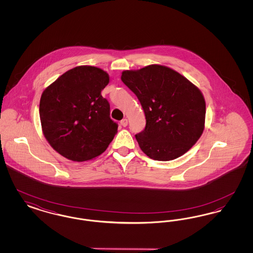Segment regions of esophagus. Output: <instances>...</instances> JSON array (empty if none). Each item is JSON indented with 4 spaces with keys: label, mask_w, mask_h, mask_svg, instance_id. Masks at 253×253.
Here are the masks:
<instances>
[{
    "label": "esophagus",
    "mask_w": 253,
    "mask_h": 253,
    "mask_svg": "<svg viewBox=\"0 0 253 253\" xmlns=\"http://www.w3.org/2000/svg\"><path fill=\"white\" fill-rule=\"evenodd\" d=\"M121 124L123 127H126L128 125V120L127 119H123L122 121H121Z\"/></svg>",
    "instance_id": "esophagus-1"
}]
</instances>
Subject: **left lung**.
<instances>
[{
    "label": "left lung",
    "instance_id": "8db88e82",
    "mask_svg": "<svg viewBox=\"0 0 253 253\" xmlns=\"http://www.w3.org/2000/svg\"><path fill=\"white\" fill-rule=\"evenodd\" d=\"M121 81L137 96L144 111L146 126L135 138L145 155L169 161L196 143L204 131L206 103L195 85L158 64L123 71Z\"/></svg>",
    "mask_w": 253,
    "mask_h": 253
}]
</instances>
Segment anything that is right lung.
I'll use <instances>...</instances> for the list:
<instances>
[{"label":"right lung","mask_w":253,"mask_h":253,"mask_svg":"<svg viewBox=\"0 0 253 253\" xmlns=\"http://www.w3.org/2000/svg\"><path fill=\"white\" fill-rule=\"evenodd\" d=\"M107 73L78 66L61 75L43 91L40 101L42 132L62 157L83 162L101 155L114 139L118 124L110 118L101 91Z\"/></svg>","instance_id":"add662e5"}]
</instances>
